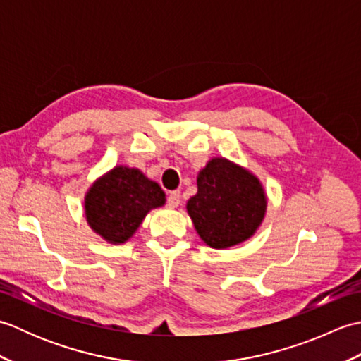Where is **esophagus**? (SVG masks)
Segmentation results:
<instances>
[{"label":"esophagus","instance_id":"obj_1","mask_svg":"<svg viewBox=\"0 0 361 361\" xmlns=\"http://www.w3.org/2000/svg\"><path fill=\"white\" fill-rule=\"evenodd\" d=\"M180 202H181L180 190H171V192L167 194V204L171 206V208H176V206L180 204Z\"/></svg>","mask_w":361,"mask_h":361}]
</instances>
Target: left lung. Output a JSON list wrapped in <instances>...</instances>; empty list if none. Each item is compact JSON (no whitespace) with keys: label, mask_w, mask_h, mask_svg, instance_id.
Masks as SVG:
<instances>
[{"label":"left lung","mask_w":361,"mask_h":361,"mask_svg":"<svg viewBox=\"0 0 361 361\" xmlns=\"http://www.w3.org/2000/svg\"><path fill=\"white\" fill-rule=\"evenodd\" d=\"M186 209L200 239L225 250L255 235L265 217L267 194L248 169L216 157L198 172L197 194Z\"/></svg>","instance_id":"8db88e82"}]
</instances>
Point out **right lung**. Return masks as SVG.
Listing matches in <instances>:
<instances>
[{"mask_svg":"<svg viewBox=\"0 0 361 361\" xmlns=\"http://www.w3.org/2000/svg\"><path fill=\"white\" fill-rule=\"evenodd\" d=\"M166 203L157 181L140 169L116 166L90 186L83 202L90 228L113 245L126 243L145 216Z\"/></svg>","mask_w":361,"mask_h":361,"instance_id":"1","label":"right lung"}]
</instances>
